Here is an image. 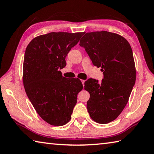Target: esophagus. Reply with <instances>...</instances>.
<instances>
[{
  "mask_svg": "<svg viewBox=\"0 0 154 154\" xmlns=\"http://www.w3.org/2000/svg\"><path fill=\"white\" fill-rule=\"evenodd\" d=\"M81 82H82V85L84 86V85H85V80H81Z\"/></svg>",
  "mask_w": 154,
  "mask_h": 154,
  "instance_id": "esophagus-1",
  "label": "esophagus"
}]
</instances>
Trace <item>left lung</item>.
<instances>
[{
	"mask_svg": "<svg viewBox=\"0 0 154 154\" xmlns=\"http://www.w3.org/2000/svg\"><path fill=\"white\" fill-rule=\"evenodd\" d=\"M84 34L79 45L103 74L101 82L93 79L85 82L90 93L87 109L94 121L107 124L121 114L135 84L133 51L127 40L117 34L101 31Z\"/></svg>",
	"mask_w": 154,
	"mask_h": 154,
	"instance_id": "left-lung-1",
	"label": "left lung"
}]
</instances>
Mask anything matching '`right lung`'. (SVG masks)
I'll return each mask as SVG.
<instances>
[{
	"instance_id": "1",
	"label": "right lung",
	"mask_w": 154,
	"mask_h": 154,
	"mask_svg": "<svg viewBox=\"0 0 154 154\" xmlns=\"http://www.w3.org/2000/svg\"><path fill=\"white\" fill-rule=\"evenodd\" d=\"M82 35L83 32H51L35 38L26 49L24 88L36 112L51 125L69 122L78 93L83 88L79 79H66L59 71L66 67L67 55Z\"/></svg>"
}]
</instances>
